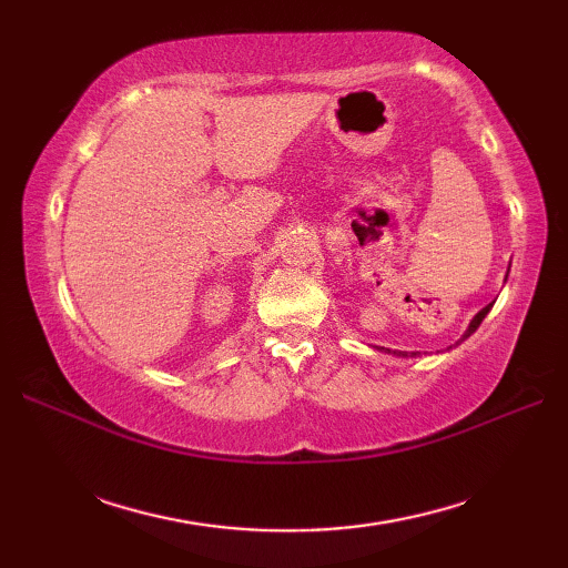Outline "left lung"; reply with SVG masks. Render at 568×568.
<instances>
[{
  "label": "left lung",
  "instance_id": "left-lung-1",
  "mask_svg": "<svg viewBox=\"0 0 568 568\" xmlns=\"http://www.w3.org/2000/svg\"><path fill=\"white\" fill-rule=\"evenodd\" d=\"M490 307H493V303H490V305H486L484 310H480V312H478V315H476L474 320H470V324H468V329H466V334H464V339H466V336H470V334H474V332L478 329V324H480V322H484V317L488 315V312H490ZM383 352H385V354H395V356H403V358H407V356H417V354H419V352H393V348H383Z\"/></svg>",
  "mask_w": 568,
  "mask_h": 568
}]
</instances>
